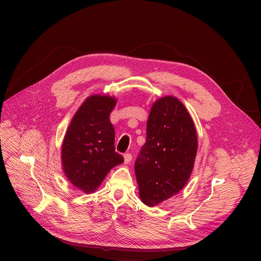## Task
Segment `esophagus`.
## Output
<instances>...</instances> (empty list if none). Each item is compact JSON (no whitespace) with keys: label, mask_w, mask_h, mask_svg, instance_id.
Here are the masks:
<instances>
[{"label":"esophagus","mask_w":261,"mask_h":261,"mask_svg":"<svg viewBox=\"0 0 261 261\" xmlns=\"http://www.w3.org/2000/svg\"><path fill=\"white\" fill-rule=\"evenodd\" d=\"M124 159H125V163H130L132 161V155L127 153V154H125Z\"/></svg>","instance_id":"esophagus-1"}]
</instances>
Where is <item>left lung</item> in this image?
I'll return each instance as SVG.
<instances>
[{
	"mask_svg": "<svg viewBox=\"0 0 261 261\" xmlns=\"http://www.w3.org/2000/svg\"><path fill=\"white\" fill-rule=\"evenodd\" d=\"M196 153V129L188 110L175 97L158 99L134 165L142 202L155 206L180 191L191 175Z\"/></svg>",
	"mask_w": 261,
	"mask_h": 261,
	"instance_id": "obj_1",
	"label": "left lung"
}]
</instances>
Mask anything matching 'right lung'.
<instances>
[{"label":"right lung","instance_id":"1","mask_svg":"<svg viewBox=\"0 0 261 261\" xmlns=\"http://www.w3.org/2000/svg\"><path fill=\"white\" fill-rule=\"evenodd\" d=\"M117 99L106 95L89 97L74 115L62 144V166L68 180L90 194L109 170L123 163L116 152L115 129L109 115Z\"/></svg>","mask_w":261,"mask_h":261}]
</instances>
